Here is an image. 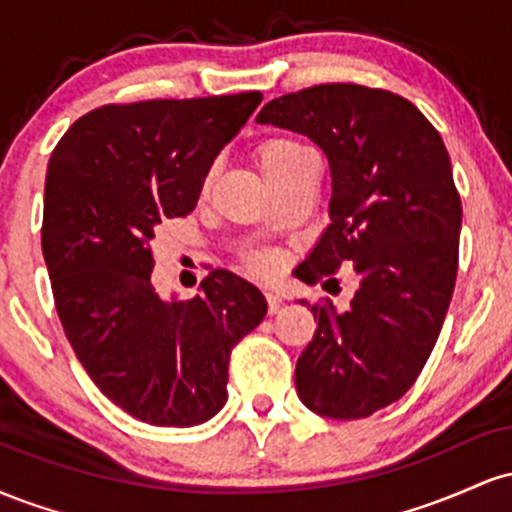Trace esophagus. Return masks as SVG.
I'll list each match as a JSON object with an SVG mask.
<instances>
[{
    "label": "esophagus",
    "instance_id": "esophagus-1",
    "mask_svg": "<svg viewBox=\"0 0 512 512\" xmlns=\"http://www.w3.org/2000/svg\"><path fill=\"white\" fill-rule=\"evenodd\" d=\"M264 298H267V305H269V313H279L281 308V296L276 291H264Z\"/></svg>",
    "mask_w": 512,
    "mask_h": 512
}]
</instances>
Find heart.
<instances>
[{"label": "heart", "mask_w": 512, "mask_h": 512, "mask_svg": "<svg viewBox=\"0 0 512 512\" xmlns=\"http://www.w3.org/2000/svg\"><path fill=\"white\" fill-rule=\"evenodd\" d=\"M255 158L257 166H260L262 175L272 182L274 187L284 185L286 180L296 178L301 175L305 168L315 166V156L308 146L298 142V139L291 137H269L260 142V146L255 149ZM211 180H214V170H209L204 175L202 182V192L207 195ZM245 269L257 276H272L276 269H279V260L272 252H248L245 255Z\"/></svg>", "instance_id": "1"}]
</instances>
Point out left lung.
I'll list each match as a JSON object with an SVG mask.
<instances>
[{
	"mask_svg": "<svg viewBox=\"0 0 512 512\" xmlns=\"http://www.w3.org/2000/svg\"><path fill=\"white\" fill-rule=\"evenodd\" d=\"M257 122L305 134L330 161L332 223L298 279L327 289L349 262L358 274L342 313L310 305L298 397L327 419H366L416 383L448 313L462 226L448 149L414 103L358 84L286 93Z\"/></svg>",
	"mask_w": 512,
	"mask_h": 512,
	"instance_id": "1",
	"label": "left lung"
}]
</instances>
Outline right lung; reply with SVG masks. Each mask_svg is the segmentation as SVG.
I'll return each mask as SVG.
<instances>
[{
  "instance_id": "1",
  "label": "right lung",
  "mask_w": 512,
  "mask_h": 512,
  "mask_svg": "<svg viewBox=\"0 0 512 512\" xmlns=\"http://www.w3.org/2000/svg\"><path fill=\"white\" fill-rule=\"evenodd\" d=\"M260 103L248 91L101 105L50 156L40 240L57 315L88 378L144 424L209 421L228 399L233 346L267 315L260 289L226 269L190 301H166L151 281L161 223L195 209Z\"/></svg>"
}]
</instances>
